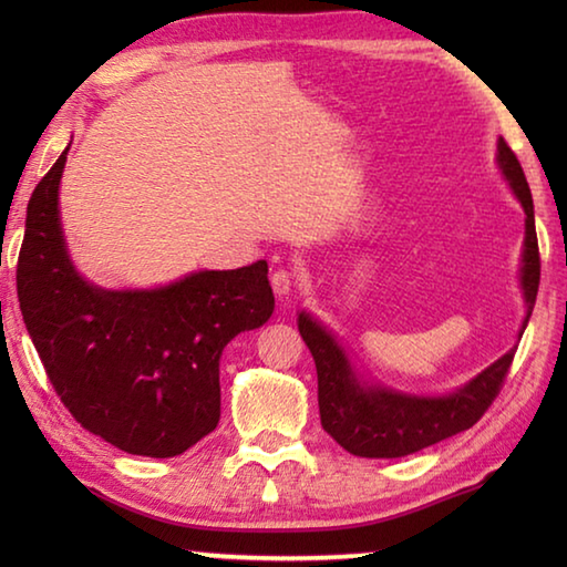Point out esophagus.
<instances>
[{
  "label": "esophagus",
  "instance_id": "obj_1",
  "mask_svg": "<svg viewBox=\"0 0 567 567\" xmlns=\"http://www.w3.org/2000/svg\"><path fill=\"white\" fill-rule=\"evenodd\" d=\"M270 282H272V290L277 297H290L292 287H295V275L287 270H277V272H272Z\"/></svg>",
  "mask_w": 567,
  "mask_h": 567
}]
</instances>
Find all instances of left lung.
Segmentation results:
<instances>
[{"instance_id": "1", "label": "left lung", "mask_w": 567, "mask_h": 567, "mask_svg": "<svg viewBox=\"0 0 567 567\" xmlns=\"http://www.w3.org/2000/svg\"><path fill=\"white\" fill-rule=\"evenodd\" d=\"M497 169L511 185L517 203L525 209V239L520 260V292L525 318L517 340L530 320L537 285H540V255H537L533 195L525 172L507 142L497 140ZM297 330L312 352L318 368V402L324 433L338 440L348 453L358 457H405L473 427L493 405L511 370L515 348L487 364L465 385L447 395H410L364 380L350 360L348 350L324 324L307 310L297 315Z\"/></svg>"}]
</instances>
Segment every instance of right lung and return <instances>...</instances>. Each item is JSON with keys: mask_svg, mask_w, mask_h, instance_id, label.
<instances>
[{"mask_svg": "<svg viewBox=\"0 0 567 567\" xmlns=\"http://www.w3.org/2000/svg\"><path fill=\"white\" fill-rule=\"evenodd\" d=\"M66 147L27 205L17 295L64 408L130 455L175 457L219 422V358L272 318L267 262L199 270L152 290H104L76 272L60 219Z\"/></svg>", "mask_w": 567, "mask_h": 567, "instance_id": "1", "label": "right lung"}]
</instances>
